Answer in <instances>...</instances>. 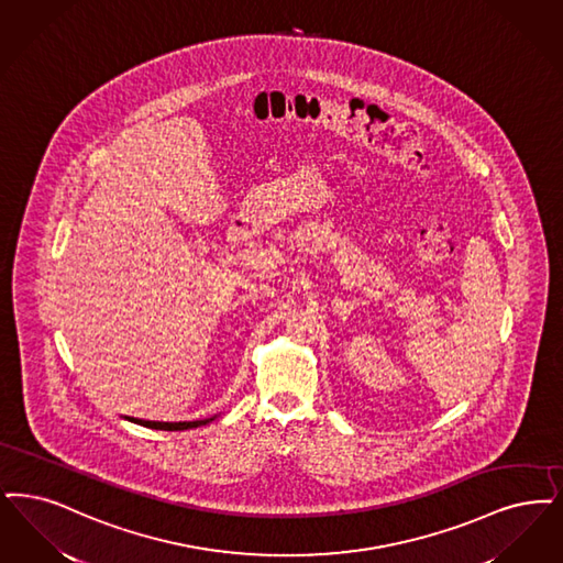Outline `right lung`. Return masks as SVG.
Returning a JSON list of instances; mask_svg holds the SVG:
<instances>
[{
	"label": "right lung",
	"mask_w": 563,
	"mask_h": 563,
	"mask_svg": "<svg viewBox=\"0 0 563 563\" xmlns=\"http://www.w3.org/2000/svg\"><path fill=\"white\" fill-rule=\"evenodd\" d=\"M216 417H218V415H213V417H209V419H199V421H178V423H167V421H144V419H134V417H123V419H128L130 423H135V426H142V428L163 429V431H184V429H195L201 428V426H207V423H211Z\"/></svg>",
	"instance_id": "1"
}]
</instances>
